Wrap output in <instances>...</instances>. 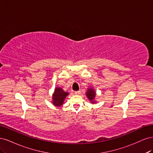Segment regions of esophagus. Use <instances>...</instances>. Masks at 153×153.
<instances>
[{
	"label": "esophagus",
	"mask_w": 153,
	"mask_h": 153,
	"mask_svg": "<svg viewBox=\"0 0 153 153\" xmlns=\"http://www.w3.org/2000/svg\"><path fill=\"white\" fill-rule=\"evenodd\" d=\"M80 94V91H75V94L76 95H79Z\"/></svg>",
	"instance_id": "34e87169"
}]
</instances>
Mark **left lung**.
<instances>
[{"mask_svg":"<svg viewBox=\"0 0 153 153\" xmlns=\"http://www.w3.org/2000/svg\"><path fill=\"white\" fill-rule=\"evenodd\" d=\"M86 96L90 100V101H91L92 103H95L96 101H94V99H95V96H96V92L94 90V89L92 87H90L89 89H87V91L86 92Z\"/></svg>","mask_w":153,"mask_h":153,"instance_id":"1","label":"left lung"}]
</instances>
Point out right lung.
Masks as SVG:
<instances>
[{"mask_svg": "<svg viewBox=\"0 0 153 153\" xmlns=\"http://www.w3.org/2000/svg\"><path fill=\"white\" fill-rule=\"evenodd\" d=\"M69 94L68 92L64 91L61 87H55L53 94L52 103L55 106H60L62 105L66 97Z\"/></svg>", "mask_w": 153, "mask_h": 153, "instance_id": "1", "label": "right lung"}]
</instances>
